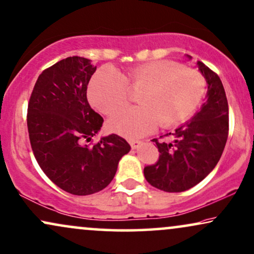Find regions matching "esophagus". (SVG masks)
<instances>
[{"instance_id":"obj_1","label":"esophagus","mask_w":254,"mask_h":254,"mask_svg":"<svg viewBox=\"0 0 254 254\" xmlns=\"http://www.w3.org/2000/svg\"><path fill=\"white\" fill-rule=\"evenodd\" d=\"M141 143L142 142L139 140H129V144H130L131 149H137V148L141 146Z\"/></svg>"}]
</instances>
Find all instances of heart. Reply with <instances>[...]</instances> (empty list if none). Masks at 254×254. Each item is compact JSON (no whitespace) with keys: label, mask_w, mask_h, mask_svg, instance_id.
I'll return each instance as SVG.
<instances>
[{"label":"heart","mask_w":254,"mask_h":254,"mask_svg":"<svg viewBox=\"0 0 254 254\" xmlns=\"http://www.w3.org/2000/svg\"><path fill=\"white\" fill-rule=\"evenodd\" d=\"M129 90L141 91V106L125 108L110 119L111 130L137 137L161 125L170 128L191 115L205 93V79L195 68L170 61L136 65L120 74L111 67L100 68L90 81L88 99L104 114H111L129 100Z\"/></svg>","instance_id":"b5f03b06"}]
</instances>
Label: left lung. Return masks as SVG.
Instances as JSON below:
<instances>
[{
	"mask_svg": "<svg viewBox=\"0 0 254 254\" xmlns=\"http://www.w3.org/2000/svg\"><path fill=\"white\" fill-rule=\"evenodd\" d=\"M197 65L207 84L206 101L191 120L176 128L174 142L153 140L159 148V161L143 170L150 186L167 192L186 191L205 179L228 140L229 105L222 80L202 62Z\"/></svg>",
	"mask_w": 254,
	"mask_h": 254,
	"instance_id": "left-lung-1",
	"label": "left lung"
}]
</instances>
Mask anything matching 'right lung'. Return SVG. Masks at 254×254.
I'll list each match as a JSON object with an SVG mask.
<instances>
[{"label": "right lung", "mask_w": 254, "mask_h": 254, "mask_svg": "<svg viewBox=\"0 0 254 254\" xmlns=\"http://www.w3.org/2000/svg\"><path fill=\"white\" fill-rule=\"evenodd\" d=\"M97 70L90 59L67 57L39 74L28 105V131L34 155L56 186L72 195L100 191L112 182L130 146L117 134L90 146L104 119L87 101Z\"/></svg>", "instance_id": "right-lung-1"}]
</instances>
